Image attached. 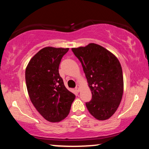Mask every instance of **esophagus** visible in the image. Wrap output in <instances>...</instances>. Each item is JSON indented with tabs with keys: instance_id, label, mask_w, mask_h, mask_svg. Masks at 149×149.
Wrapping results in <instances>:
<instances>
[{
	"instance_id": "obj_1",
	"label": "esophagus",
	"mask_w": 149,
	"mask_h": 149,
	"mask_svg": "<svg viewBox=\"0 0 149 149\" xmlns=\"http://www.w3.org/2000/svg\"><path fill=\"white\" fill-rule=\"evenodd\" d=\"M76 90L77 92H80V85H77L76 87Z\"/></svg>"
}]
</instances>
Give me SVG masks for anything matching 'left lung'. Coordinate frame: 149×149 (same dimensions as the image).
<instances>
[{"instance_id":"left-lung-1","label":"left lung","mask_w":149,"mask_h":149,"mask_svg":"<svg viewBox=\"0 0 149 149\" xmlns=\"http://www.w3.org/2000/svg\"><path fill=\"white\" fill-rule=\"evenodd\" d=\"M82 65L92 100L86 103L92 116L108 119L116 112L123 93V76L119 61L108 49L96 43L71 48Z\"/></svg>"}]
</instances>
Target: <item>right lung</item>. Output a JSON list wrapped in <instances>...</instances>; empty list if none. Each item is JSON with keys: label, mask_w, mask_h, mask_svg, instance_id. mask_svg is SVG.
<instances>
[{"label": "right lung", "mask_w": 149, "mask_h": 149, "mask_svg": "<svg viewBox=\"0 0 149 149\" xmlns=\"http://www.w3.org/2000/svg\"><path fill=\"white\" fill-rule=\"evenodd\" d=\"M69 48L45 47L31 59L25 71L30 100L39 114L52 123L67 117L75 95L67 90L59 75L63 56Z\"/></svg>", "instance_id": "right-lung-1"}]
</instances>
